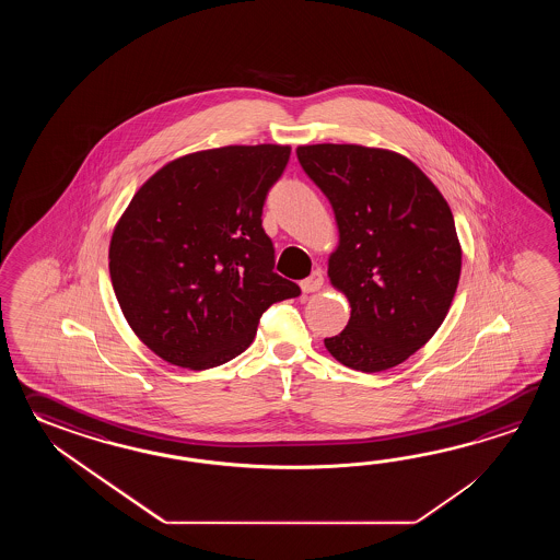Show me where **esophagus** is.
<instances>
[{"instance_id":"esophagus-1","label":"esophagus","mask_w":560,"mask_h":560,"mask_svg":"<svg viewBox=\"0 0 560 560\" xmlns=\"http://www.w3.org/2000/svg\"><path fill=\"white\" fill-rule=\"evenodd\" d=\"M322 284H324V276H322L320 270H314L306 280H302V282H300V288H302V292H304V294H310V292L320 290Z\"/></svg>"}]
</instances>
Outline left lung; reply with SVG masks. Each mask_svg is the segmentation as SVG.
Listing matches in <instances>:
<instances>
[{
	"label": "left lung",
	"instance_id": "left-lung-1",
	"mask_svg": "<svg viewBox=\"0 0 560 560\" xmlns=\"http://www.w3.org/2000/svg\"><path fill=\"white\" fill-rule=\"evenodd\" d=\"M296 155L332 203L340 244L328 276L352 308L324 346L360 372L402 364L441 328L458 285L463 252L448 203L396 152L316 143Z\"/></svg>",
	"mask_w": 560,
	"mask_h": 560
}]
</instances>
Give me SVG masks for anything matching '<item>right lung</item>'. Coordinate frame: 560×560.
I'll return each mask as SVG.
<instances>
[{
    "mask_svg": "<svg viewBox=\"0 0 560 560\" xmlns=\"http://www.w3.org/2000/svg\"><path fill=\"white\" fill-rule=\"evenodd\" d=\"M288 145H226L158 170L109 242V276L131 330L182 369L224 364L252 345L264 312L300 296L275 272L266 196Z\"/></svg>",
    "mask_w": 560,
    "mask_h": 560,
    "instance_id": "right-lung-1",
    "label": "right lung"
}]
</instances>
